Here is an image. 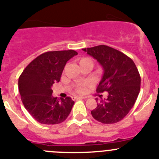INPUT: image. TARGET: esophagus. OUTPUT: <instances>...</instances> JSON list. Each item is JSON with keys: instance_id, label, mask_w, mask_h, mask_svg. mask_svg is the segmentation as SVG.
Returning <instances> with one entry per match:
<instances>
[{"instance_id": "1", "label": "esophagus", "mask_w": 159, "mask_h": 159, "mask_svg": "<svg viewBox=\"0 0 159 159\" xmlns=\"http://www.w3.org/2000/svg\"><path fill=\"white\" fill-rule=\"evenodd\" d=\"M85 98H86V97H83V96H75V97H74V100H80V99H85Z\"/></svg>"}]
</instances>
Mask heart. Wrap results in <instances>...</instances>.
Here are the masks:
<instances>
[{
	"label": "heart",
	"instance_id": "obj_1",
	"mask_svg": "<svg viewBox=\"0 0 159 159\" xmlns=\"http://www.w3.org/2000/svg\"><path fill=\"white\" fill-rule=\"evenodd\" d=\"M87 60H89V61H92V60L90 59H88V58H84V59H81V60H80L79 63H81V62H83V61H87ZM86 85H87L86 83H83V84H80L79 86H78V88L76 89V91L78 92V93H82V92L84 90V88L86 87Z\"/></svg>",
	"mask_w": 159,
	"mask_h": 159
}]
</instances>
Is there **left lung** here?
<instances>
[{
  "instance_id": "left-lung-1",
  "label": "left lung",
  "mask_w": 159,
  "mask_h": 159,
  "mask_svg": "<svg viewBox=\"0 0 159 159\" xmlns=\"http://www.w3.org/2000/svg\"><path fill=\"white\" fill-rule=\"evenodd\" d=\"M96 59L103 69L96 89L98 93L107 92L106 100L98 101L91 111L93 118L103 124L122 120L136 103L140 90V76L133 59L121 52L107 45L83 48Z\"/></svg>"
}]
</instances>
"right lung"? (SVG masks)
Segmentation results:
<instances>
[{"instance_id": "add662e5", "label": "right lung", "mask_w": 159, "mask_h": 159, "mask_svg": "<svg viewBox=\"0 0 159 159\" xmlns=\"http://www.w3.org/2000/svg\"><path fill=\"white\" fill-rule=\"evenodd\" d=\"M78 55L75 50L50 51L35 58L19 78V91L25 108L41 124L63 122L75 103L70 97L52 96V86L59 82L66 62Z\"/></svg>"}]
</instances>
